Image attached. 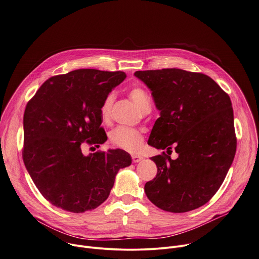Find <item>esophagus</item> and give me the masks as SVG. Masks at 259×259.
<instances>
[{
  "instance_id": "obj_1",
  "label": "esophagus",
  "mask_w": 259,
  "mask_h": 259,
  "mask_svg": "<svg viewBox=\"0 0 259 259\" xmlns=\"http://www.w3.org/2000/svg\"><path fill=\"white\" fill-rule=\"evenodd\" d=\"M132 160H133L134 163H138V162L143 160V157L139 156V155H132Z\"/></svg>"
}]
</instances>
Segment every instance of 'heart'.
Listing matches in <instances>:
<instances>
[{"mask_svg": "<svg viewBox=\"0 0 259 259\" xmlns=\"http://www.w3.org/2000/svg\"><path fill=\"white\" fill-rule=\"evenodd\" d=\"M128 95L142 112H145L149 109L151 110V98L145 89L140 86L132 87L128 90ZM114 101L115 93L113 92L108 93L104 97L100 106V114L103 120L106 121L110 118ZM109 140L113 146L119 149L131 153H137L143 146L144 136L138 130L125 126H117L110 133Z\"/></svg>", "mask_w": 259, "mask_h": 259, "instance_id": "obj_1", "label": "heart"}]
</instances>
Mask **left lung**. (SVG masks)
Instances as JSON below:
<instances>
[{"instance_id": "1", "label": "left lung", "mask_w": 259, "mask_h": 259, "mask_svg": "<svg viewBox=\"0 0 259 259\" xmlns=\"http://www.w3.org/2000/svg\"><path fill=\"white\" fill-rule=\"evenodd\" d=\"M152 91L160 117L148 144L165 152L151 158L156 177L145 184L148 198L171 212L206 203L222 185L235 157L237 140L229 95L208 76L180 69L138 71Z\"/></svg>"}]
</instances>
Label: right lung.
<instances>
[{"label": "right lung", "mask_w": 259, "mask_h": 259, "mask_svg": "<svg viewBox=\"0 0 259 259\" xmlns=\"http://www.w3.org/2000/svg\"><path fill=\"white\" fill-rule=\"evenodd\" d=\"M123 72L72 71L47 80L27 103L23 161L42 196L57 207L84 212L109 196L119 169L132 164L116 149L85 156L81 146L103 144L100 106L119 85Z\"/></svg>", "instance_id": "1"}]
</instances>
